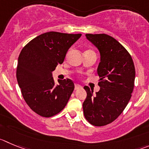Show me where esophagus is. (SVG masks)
Returning a JSON list of instances; mask_svg holds the SVG:
<instances>
[{
    "instance_id": "1",
    "label": "esophagus",
    "mask_w": 149,
    "mask_h": 149,
    "mask_svg": "<svg viewBox=\"0 0 149 149\" xmlns=\"http://www.w3.org/2000/svg\"><path fill=\"white\" fill-rule=\"evenodd\" d=\"M80 88H82V86H80V85H79V84H75V87H74V89H75V90H77V89Z\"/></svg>"
}]
</instances>
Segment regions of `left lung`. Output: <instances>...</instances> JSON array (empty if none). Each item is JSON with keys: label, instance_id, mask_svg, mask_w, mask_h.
I'll return each instance as SVG.
<instances>
[{"label": "left lung", "instance_id": "obj_1", "mask_svg": "<svg viewBox=\"0 0 149 149\" xmlns=\"http://www.w3.org/2000/svg\"><path fill=\"white\" fill-rule=\"evenodd\" d=\"M86 36L100 52L97 74L100 89L94 94L84 86L87 97L83 113L90 124L101 127L113 122L127 107L134 88L135 69L128 51L113 37L104 33Z\"/></svg>", "mask_w": 149, "mask_h": 149}]
</instances>
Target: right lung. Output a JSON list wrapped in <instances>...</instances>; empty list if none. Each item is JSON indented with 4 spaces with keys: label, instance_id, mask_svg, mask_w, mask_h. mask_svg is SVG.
Instances as JSON below:
<instances>
[{
    "label": "right lung",
    "instance_id": "right-lung-1",
    "mask_svg": "<svg viewBox=\"0 0 149 149\" xmlns=\"http://www.w3.org/2000/svg\"><path fill=\"white\" fill-rule=\"evenodd\" d=\"M81 36L50 31L36 36L21 51L17 67V80L25 102L43 117L60 113L74 88L69 79L58 80L52 72L63 62L70 47Z\"/></svg>",
    "mask_w": 149,
    "mask_h": 149
}]
</instances>
